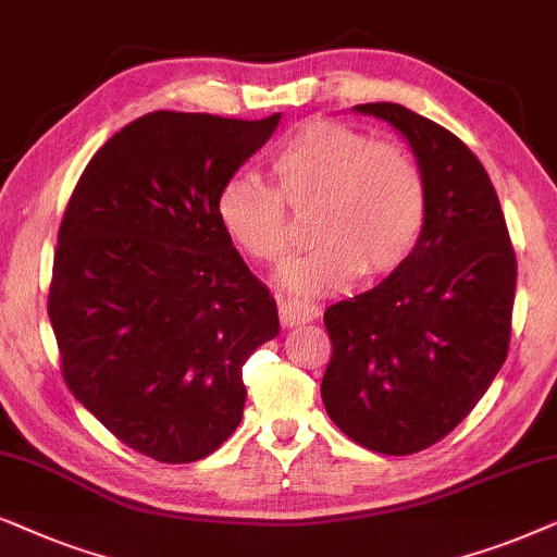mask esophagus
Masks as SVG:
<instances>
[{
  "label": "esophagus",
  "mask_w": 557,
  "mask_h": 557,
  "mask_svg": "<svg viewBox=\"0 0 557 557\" xmlns=\"http://www.w3.org/2000/svg\"><path fill=\"white\" fill-rule=\"evenodd\" d=\"M318 313H321V310H318V306H313V302H308V300H298V298L280 300V323L287 325V329L315 321Z\"/></svg>",
  "instance_id": "obj_1"
}]
</instances>
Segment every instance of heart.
I'll use <instances>...</instances> for the list:
<instances>
[{"mask_svg": "<svg viewBox=\"0 0 557 557\" xmlns=\"http://www.w3.org/2000/svg\"><path fill=\"white\" fill-rule=\"evenodd\" d=\"M274 188L234 175L216 196L219 224L244 255L280 264L293 247V216H308L315 244L285 267L298 293H331L361 274L395 272L420 239L428 211L425 177L397 143L310 119L293 129L270 162Z\"/></svg>", "mask_w": 557, "mask_h": 557, "instance_id": "1", "label": "heart"}]
</instances>
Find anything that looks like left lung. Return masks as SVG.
I'll use <instances>...</instances> for the list:
<instances>
[{"label": "left lung", "mask_w": 557, "mask_h": 557, "mask_svg": "<svg viewBox=\"0 0 557 557\" xmlns=\"http://www.w3.org/2000/svg\"><path fill=\"white\" fill-rule=\"evenodd\" d=\"M356 111L407 137L428 211L387 280L325 310L333 351L321 397L354 443L410 456L446 438L507 359L517 257L484 165L454 132L389 101Z\"/></svg>", "instance_id": "obj_1"}]
</instances>
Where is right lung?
<instances>
[{"label": "right lung", "instance_id": "1", "mask_svg": "<svg viewBox=\"0 0 557 557\" xmlns=\"http://www.w3.org/2000/svg\"><path fill=\"white\" fill-rule=\"evenodd\" d=\"M277 122L152 111L94 154L65 206L48 290L63 382L160 463L201 461L234 433L244 361L280 331L216 216Z\"/></svg>", "mask_w": 557, "mask_h": 557}]
</instances>
